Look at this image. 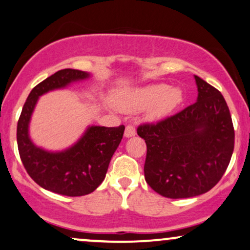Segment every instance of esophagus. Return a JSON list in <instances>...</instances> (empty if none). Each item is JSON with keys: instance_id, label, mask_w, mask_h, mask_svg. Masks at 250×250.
I'll return each mask as SVG.
<instances>
[{"instance_id": "obj_1", "label": "esophagus", "mask_w": 250, "mask_h": 250, "mask_svg": "<svg viewBox=\"0 0 250 250\" xmlns=\"http://www.w3.org/2000/svg\"><path fill=\"white\" fill-rule=\"evenodd\" d=\"M136 135V128L134 127V125H127L125 127V137H132V136Z\"/></svg>"}]
</instances>
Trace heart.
Instances as JSON below:
<instances>
[{"mask_svg":"<svg viewBox=\"0 0 250 250\" xmlns=\"http://www.w3.org/2000/svg\"><path fill=\"white\" fill-rule=\"evenodd\" d=\"M181 102V90L164 83L132 88L118 98L119 107L127 112L145 109L153 105L150 116L154 120L163 119L170 114Z\"/></svg>","mask_w":250,"mask_h":250,"instance_id":"obj_1","label":"heart"}]
</instances>
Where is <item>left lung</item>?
Segmentation results:
<instances>
[{
	"mask_svg": "<svg viewBox=\"0 0 250 250\" xmlns=\"http://www.w3.org/2000/svg\"><path fill=\"white\" fill-rule=\"evenodd\" d=\"M195 104L156 125H142L145 181L164 197L188 198L222 179L234 150V128L223 94L195 76Z\"/></svg>",
	"mask_w": 250,
	"mask_h": 250,
	"instance_id": "1",
	"label": "left lung"
}]
</instances>
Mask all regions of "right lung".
<instances>
[{
    "mask_svg": "<svg viewBox=\"0 0 250 250\" xmlns=\"http://www.w3.org/2000/svg\"><path fill=\"white\" fill-rule=\"evenodd\" d=\"M90 76L86 71L63 69L33 87L24 104L17 125L18 151L28 175L46 190L72 197L94 191L105 179L110 159L122 140L125 125H88L80 140L62 151L45 150L31 140L28 128L38 99Z\"/></svg>",
    "mask_w": 250,
    "mask_h": 250,
    "instance_id": "add662e5",
    "label": "right lung"
}]
</instances>
